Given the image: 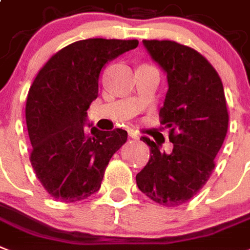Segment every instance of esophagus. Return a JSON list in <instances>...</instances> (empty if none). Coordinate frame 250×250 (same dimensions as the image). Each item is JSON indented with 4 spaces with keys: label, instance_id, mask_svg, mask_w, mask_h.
<instances>
[{
    "label": "esophagus",
    "instance_id": "esophagus-1",
    "mask_svg": "<svg viewBox=\"0 0 250 250\" xmlns=\"http://www.w3.org/2000/svg\"><path fill=\"white\" fill-rule=\"evenodd\" d=\"M128 133H129V137H131V139H133V140H139L140 136L137 135V133H136L135 131H129Z\"/></svg>",
    "mask_w": 250,
    "mask_h": 250
}]
</instances>
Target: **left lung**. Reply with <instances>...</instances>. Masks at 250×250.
<instances>
[{"mask_svg": "<svg viewBox=\"0 0 250 250\" xmlns=\"http://www.w3.org/2000/svg\"><path fill=\"white\" fill-rule=\"evenodd\" d=\"M154 62L167 74L168 91L160 109L169 129L172 153L160 151L147 137L150 159L137 173V186L166 207H177L195 195L214 169V158L227 133L225 91L220 76L204 56L173 41H143Z\"/></svg>", "mask_w": 250, "mask_h": 250, "instance_id": "8db88e82", "label": "left lung"}]
</instances>
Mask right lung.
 <instances>
[{"label": "right lung", "instance_id": "obj_1", "mask_svg": "<svg viewBox=\"0 0 250 250\" xmlns=\"http://www.w3.org/2000/svg\"><path fill=\"white\" fill-rule=\"evenodd\" d=\"M139 46L136 40L88 38L55 54L30 86L25 119L36 176L56 200L74 203L99 191L110 158L127 131L87 125V109L99 95L107 62Z\"/></svg>", "mask_w": 250, "mask_h": 250}]
</instances>
